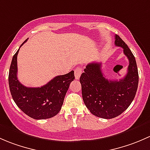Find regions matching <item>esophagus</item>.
I'll return each instance as SVG.
<instances>
[{
  "label": "esophagus",
  "mask_w": 150,
  "mask_h": 150,
  "mask_svg": "<svg viewBox=\"0 0 150 150\" xmlns=\"http://www.w3.org/2000/svg\"><path fill=\"white\" fill-rule=\"evenodd\" d=\"M81 72H82V69L81 68L78 67L75 69V78L76 79H79L80 78V76L81 74Z\"/></svg>",
  "instance_id": "1"
}]
</instances>
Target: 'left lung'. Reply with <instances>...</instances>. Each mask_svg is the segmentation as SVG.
<instances>
[{
    "instance_id": "obj_1",
    "label": "left lung",
    "mask_w": 150,
    "mask_h": 150,
    "mask_svg": "<svg viewBox=\"0 0 150 150\" xmlns=\"http://www.w3.org/2000/svg\"><path fill=\"white\" fill-rule=\"evenodd\" d=\"M115 45L123 49L129 61L126 75L119 81L108 80L103 75L101 63H90L80 76L82 98L86 107L97 117L110 119L121 115L132 103L139 83L137 62L132 52L118 35Z\"/></svg>"
}]
</instances>
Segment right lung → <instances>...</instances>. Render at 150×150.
I'll use <instances>...</instances> for the list:
<instances>
[{
  "label": "right lung",
  "instance_id": "obj_1",
  "mask_svg": "<svg viewBox=\"0 0 150 150\" xmlns=\"http://www.w3.org/2000/svg\"><path fill=\"white\" fill-rule=\"evenodd\" d=\"M27 41V39L20 47ZM19 48L12 58L8 74L9 89L13 101L24 113L34 119L52 118L61 110L69 85L75 79L74 71L57 76L41 87H27L17 79V55Z\"/></svg>",
  "mask_w": 150,
  "mask_h": 150
}]
</instances>
